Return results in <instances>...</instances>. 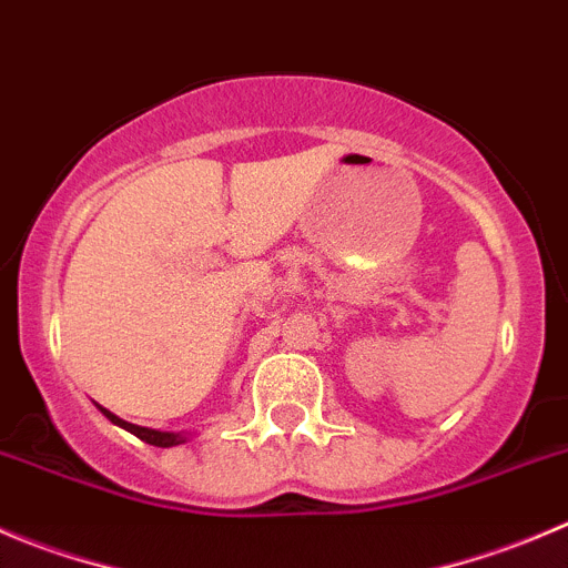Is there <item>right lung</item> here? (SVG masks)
Returning <instances> with one entry per match:
<instances>
[{"label": "right lung", "mask_w": 568, "mask_h": 568, "mask_svg": "<svg viewBox=\"0 0 568 568\" xmlns=\"http://www.w3.org/2000/svg\"><path fill=\"white\" fill-rule=\"evenodd\" d=\"M99 410H102L104 416L115 424V427L132 433V436H138L141 442L152 444V447H178V444L189 442V436H191V433H169V430H152V427H138V424L124 422V418H119L115 413H110L108 407H102V405H99Z\"/></svg>", "instance_id": "add662e5"}]
</instances>
